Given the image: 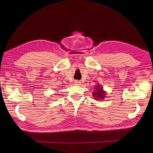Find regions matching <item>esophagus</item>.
<instances>
[{
  "instance_id": "esophagus-1",
  "label": "esophagus",
  "mask_w": 153,
  "mask_h": 153,
  "mask_svg": "<svg viewBox=\"0 0 153 153\" xmlns=\"http://www.w3.org/2000/svg\"><path fill=\"white\" fill-rule=\"evenodd\" d=\"M80 83V82L78 81V80H75V84H79Z\"/></svg>"
}]
</instances>
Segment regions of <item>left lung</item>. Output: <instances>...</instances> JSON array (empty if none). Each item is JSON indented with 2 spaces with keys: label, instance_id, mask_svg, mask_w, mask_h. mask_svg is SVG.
Here are the masks:
<instances>
[{
  "label": "left lung",
  "instance_id": "1",
  "mask_svg": "<svg viewBox=\"0 0 153 153\" xmlns=\"http://www.w3.org/2000/svg\"><path fill=\"white\" fill-rule=\"evenodd\" d=\"M105 92L103 91V89L101 87V86L98 85L96 88V91H94V92H93V96H94L95 99H103L105 98Z\"/></svg>",
  "mask_w": 153,
  "mask_h": 153
}]
</instances>
